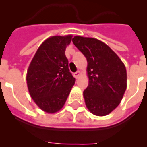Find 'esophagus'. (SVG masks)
<instances>
[{
  "instance_id": "34e87169",
  "label": "esophagus",
  "mask_w": 147,
  "mask_h": 147,
  "mask_svg": "<svg viewBox=\"0 0 147 147\" xmlns=\"http://www.w3.org/2000/svg\"><path fill=\"white\" fill-rule=\"evenodd\" d=\"M80 75H81V72L79 71H76V72H75V73H74V76H75L76 78H78V77H79V76H80Z\"/></svg>"
}]
</instances>
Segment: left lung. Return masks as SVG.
<instances>
[{"label": "left lung", "mask_w": 147, "mask_h": 147, "mask_svg": "<svg viewBox=\"0 0 147 147\" xmlns=\"http://www.w3.org/2000/svg\"><path fill=\"white\" fill-rule=\"evenodd\" d=\"M74 45L88 62V85L83 92L92 114L105 116L119 105L127 88L125 65L107 45L94 38L75 36Z\"/></svg>", "instance_id": "left-lung-1"}]
</instances>
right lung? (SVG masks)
Masks as SVG:
<instances>
[{
    "label": "right lung",
    "mask_w": 147,
    "mask_h": 147,
    "mask_svg": "<svg viewBox=\"0 0 147 147\" xmlns=\"http://www.w3.org/2000/svg\"><path fill=\"white\" fill-rule=\"evenodd\" d=\"M71 37L48 38L40 45L28 68L26 82L30 94L47 113H55L63 107L76 82L65 54Z\"/></svg>",
    "instance_id": "obj_1"
}]
</instances>
